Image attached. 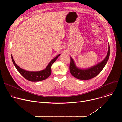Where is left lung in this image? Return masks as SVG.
Listing matches in <instances>:
<instances>
[{
    "label": "left lung",
    "mask_w": 122,
    "mask_h": 122,
    "mask_svg": "<svg viewBox=\"0 0 122 122\" xmlns=\"http://www.w3.org/2000/svg\"><path fill=\"white\" fill-rule=\"evenodd\" d=\"M110 45L109 44L108 53L105 59L97 65L86 69L78 68L76 66L73 59L71 57L69 65L71 73L75 78L81 80H87L95 77L102 71L107 63L110 56Z\"/></svg>",
    "instance_id": "left-lung-1"
}]
</instances>
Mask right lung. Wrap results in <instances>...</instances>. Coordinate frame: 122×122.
<instances>
[{
  "instance_id": "obj_1",
  "label": "right lung",
  "mask_w": 122,
  "mask_h": 122,
  "mask_svg": "<svg viewBox=\"0 0 122 122\" xmlns=\"http://www.w3.org/2000/svg\"><path fill=\"white\" fill-rule=\"evenodd\" d=\"M60 55V54H59L55 58L52 59L44 69L39 71H30L25 70V69L20 67L15 63L12 55L11 59L12 62L17 71L25 79L31 81H39L46 79L50 76L51 72V65L56 61Z\"/></svg>"
}]
</instances>
